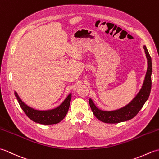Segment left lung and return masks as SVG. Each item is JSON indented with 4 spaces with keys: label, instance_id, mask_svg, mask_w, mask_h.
I'll use <instances>...</instances> for the list:
<instances>
[{
    "label": "left lung",
    "instance_id": "obj_1",
    "mask_svg": "<svg viewBox=\"0 0 159 159\" xmlns=\"http://www.w3.org/2000/svg\"><path fill=\"white\" fill-rule=\"evenodd\" d=\"M143 48L147 59L148 67L141 88L137 95L134 97V98L126 105L120 108V109L112 111H104L99 109L90 98V107L94 116L99 120L103 121L104 123L116 124L131 120L139 113L145 102L148 100L152 87L151 75L152 72V64L151 57L148 51L146 46L144 45L143 46Z\"/></svg>",
    "mask_w": 159,
    "mask_h": 159
}]
</instances>
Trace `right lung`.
Here are the masks:
<instances>
[{"label":"right lung","instance_id":"obj_1","mask_svg":"<svg viewBox=\"0 0 159 159\" xmlns=\"http://www.w3.org/2000/svg\"><path fill=\"white\" fill-rule=\"evenodd\" d=\"M14 94L20 107L22 108L26 116L35 122L44 125L55 124L62 121L67 113L70 101L72 99V93H70L66 98L58 107L52 109L38 110L28 106L24 102L16 91H14Z\"/></svg>","mask_w":159,"mask_h":159}]
</instances>
